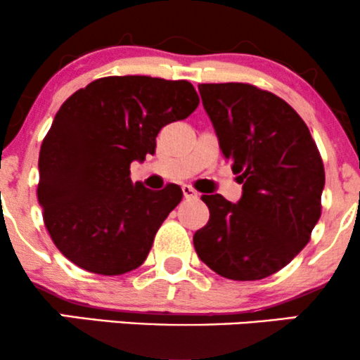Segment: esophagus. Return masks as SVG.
Segmentation results:
<instances>
[{
    "label": "esophagus",
    "mask_w": 360,
    "mask_h": 360,
    "mask_svg": "<svg viewBox=\"0 0 360 360\" xmlns=\"http://www.w3.org/2000/svg\"><path fill=\"white\" fill-rule=\"evenodd\" d=\"M183 194H184V198L186 200H196L198 198V191L196 189L193 188V186H183Z\"/></svg>",
    "instance_id": "obj_1"
}]
</instances>
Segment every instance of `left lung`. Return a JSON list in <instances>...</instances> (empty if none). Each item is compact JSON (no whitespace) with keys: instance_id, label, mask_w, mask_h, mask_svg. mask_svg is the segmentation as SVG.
Returning <instances> with one entry per match:
<instances>
[{"instance_id":"8db88e82","label":"left lung","mask_w":360,"mask_h":360,"mask_svg":"<svg viewBox=\"0 0 360 360\" xmlns=\"http://www.w3.org/2000/svg\"><path fill=\"white\" fill-rule=\"evenodd\" d=\"M225 159L243 193L237 205L203 194L210 220L193 237L210 269L257 281L288 266L321 214L325 169L307 123L274 93L247 82L200 84Z\"/></svg>"}]
</instances>
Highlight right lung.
<instances>
[{"label": "right lung", "mask_w": 360, "mask_h": 360, "mask_svg": "<svg viewBox=\"0 0 360 360\" xmlns=\"http://www.w3.org/2000/svg\"><path fill=\"white\" fill-rule=\"evenodd\" d=\"M198 105L191 82L150 76L101 77L62 103L40 147L37 196L71 262L103 276L142 266L183 191L134 183L130 164L154 154L160 128Z\"/></svg>", "instance_id": "1"}]
</instances>
